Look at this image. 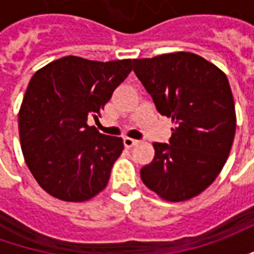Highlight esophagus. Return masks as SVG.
Here are the masks:
<instances>
[{
    "mask_svg": "<svg viewBox=\"0 0 254 254\" xmlns=\"http://www.w3.org/2000/svg\"><path fill=\"white\" fill-rule=\"evenodd\" d=\"M137 143L138 141L137 140H134V138H130V137L124 138V145H125L127 148H132V147H134Z\"/></svg>",
    "mask_w": 254,
    "mask_h": 254,
    "instance_id": "1",
    "label": "esophagus"
}]
</instances>
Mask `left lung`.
<instances>
[{"mask_svg": "<svg viewBox=\"0 0 254 254\" xmlns=\"http://www.w3.org/2000/svg\"><path fill=\"white\" fill-rule=\"evenodd\" d=\"M133 70L156 110L176 125L169 144H154V160L140 177L167 201L189 200L215 181L233 145L237 120L229 80L185 52L133 60Z\"/></svg>", "mask_w": 254, "mask_h": 254, "instance_id": "obj_1", "label": "left lung"}]
</instances>
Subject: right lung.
<instances>
[{"mask_svg":"<svg viewBox=\"0 0 254 254\" xmlns=\"http://www.w3.org/2000/svg\"><path fill=\"white\" fill-rule=\"evenodd\" d=\"M132 72V60L60 58L39 69L25 91L19 134L25 163L47 193L85 201L103 190L124 149L121 137L88 127Z\"/></svg>","mask_w":254,"mask_h":254,"instance_id":"1","label":"right lung"}]
</instances>
